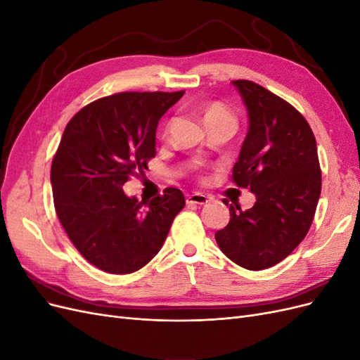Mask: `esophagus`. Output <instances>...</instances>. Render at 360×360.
I'll return each mask as SVG.
<instances>
[{
    "mask_svg": "<svg viewBox=\"0 0 360 360\" xmlns=\"http://www.w3.org/2000/svg\"><path fill=\"white\" fill-rule=\"evenodd\" d=\"M207 201H209V197H205V195L202 193H192V195H188L186 197V202L188 204H205Z\"/></svg>",
    "mask_w": 360,
    "mask_h": 360,
    "instance_id": "1",
    "label": "esophagus"
}]
</instances>
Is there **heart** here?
Masks as SVG:
<instances>
[{"instance_id":"1","label":"heart","mask_w":360,"mask_h":360,"mask_svg":"<svg viewBox=\"0 0 360 360\" xmlns=\"http://www.w3.org/2000/svg\"><path fill=\"white\" fill-rule=\"evenodd\" d=\"M204 118H205V123H210V122H213V120H219V118L234 120V115L224 103H221V102H212V103H209V105L205 106Z\"/></svg>"}]
</instances>
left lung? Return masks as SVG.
I'll use <instances>...</instances> for the list:
<instances>
[{
  "mask_svg": "<svg viewBox=\"0 0 360 360\" xmlns=\"http://www.w3.org/2000/svg\"><path fill=\"white\" fill-rule=\"evenodd\" d=\"M233 84L249 115L233 181L257 201L245 212L230 205V222L214 238L236 264L263 270L287 258L309 231L321 193L317 143L291 103L252 81Z\"/></svg>",
  "mask_w": 360,
  "mask_h": 360,
  "instance_id": "obj_1",
  "label": "left lung"
}]
</instances>
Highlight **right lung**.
Here are the masks:
<instances>
[{
	"mask_svg": "<svg viewBox=\"0 0 360 360\" xmlns=\"http://www.w3.org/2000/svg\"><path fill=\"white\" fill-rule=\"evenodd\" d=\"M183 94L106 96L85 105L64 129L51 167L53 205L73 246L106 274H134L153 259L186 204L176 188L147 202L123 192L156 156L159 120Z\"/></svg>",
	"mask_w": 360,
	"mask_h": 360,
	"instance_id": "add662e5",
	"label": "right lung"
}]
</instances>
